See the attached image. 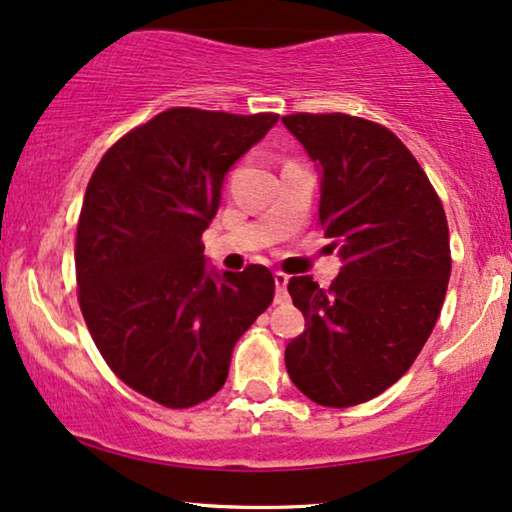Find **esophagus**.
Listing matches in <instances>:
<instances>
[{
  "label": "esophagus",
  "mask_w": 512,
  "mask_h": 512,
  "mask_svg": "<svg viewBox=\"0 0 512 512\" xmlns=\"http://www.w3.org/2000/svg\"><path fill=\"white\" fill-rule=\"evenodd\" d=\"M275 286H277L275 303H286V300H289V293H286V286H289V275H284V272H275Z\"/></svg>",
  "instance_id": "1"
}]
</instances>
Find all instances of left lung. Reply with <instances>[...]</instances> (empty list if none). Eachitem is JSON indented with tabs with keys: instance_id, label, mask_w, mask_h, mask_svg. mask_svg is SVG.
<instances>
[{
	"instance_id": "obj_1",
	"label": "left lung",
	"mask_w": 512,
	"mask_h": 512,
	"mask_svg": "<svg viewBox=\"0 0 512 512\" xmlns=\"http://www.w3.org/2000/svg\"><path fill=\"white\" fill-rule=\"evenodd\" d=\"M282 123L321 174L319 221L342 261L328 289L310 275L289 282L305 331L286 347V370L310 401L349 408L401 380L429 340L450 282V230L394 132L347 114Z\"/></svg>"
}]
</instances>
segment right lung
I'll use <instances>...</instances> for the list:
<instances>
[{
	"instance_id": "obj_1",
	"label": "right lung",
	"mask_w": 512,
	"mask_h": 512,
	"mask_svg": "<svg viewBox=\"0 0 512 512\" xmlns=\"http://www.w3.org/2000/svg\"><path fill=\"white\" fill-rule=\"evenodd\" d=\"M279 121L177 107L118 139L97 165L76 228V284L109 368L165 408L226 384L237 340L268 310L275 279L207 263L200 237L237 160Z\"/></svg>"
}]
</instances>
